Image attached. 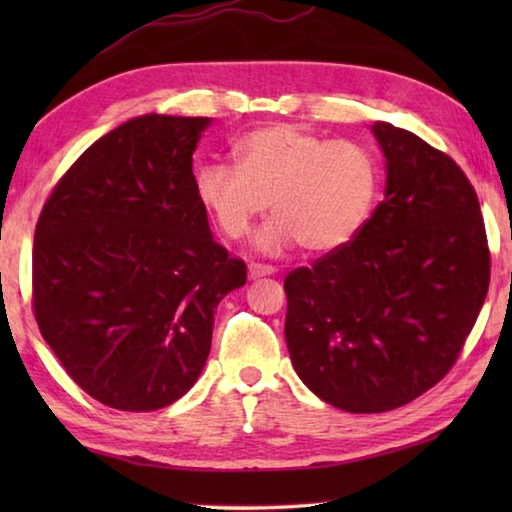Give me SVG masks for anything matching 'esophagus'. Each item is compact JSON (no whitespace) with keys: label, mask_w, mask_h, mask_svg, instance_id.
<instances>
[{"label":"esophagus","mask_w":512,"mask_h":512,"mask_svg":"<svg viewBox=\"0 0 512 512\" xmlns=\"http://www.w3.org/2000/svg\"><path fill=\"white\" fill-rule=\"evenodd\" d=\"M266 275H275V268L266 266V264H250L248 266L250 280H257V277H266Z\"/></svg>","instance_id":"1"}]
</instances>
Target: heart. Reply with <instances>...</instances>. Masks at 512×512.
<instances>
[{"mask_svg": "<svg viewBox=\"0 0 512 512\" xmlns=\"http://www.w3.org/2000/svg\"><path fill=\"white\" fill-rule=\"evenodd\" d=\"M235 155L237 164L196 171V196L228 239L244 237L271 201L275 216L255 237L264 255L296 244L334 253L357 237L375 203L377 160L359 142L273 124L241 137Z\"/></svg>", "mask_w": 512, "mask_h": 512, "instance_id": "heart-1", "label": "heart"}]
</instances>
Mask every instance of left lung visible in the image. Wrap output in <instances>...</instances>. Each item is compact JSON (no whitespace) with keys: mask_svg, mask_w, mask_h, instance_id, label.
Returning <instances> with one entry per match:
<instances>
[{"mask_svg":"<svg viewBox=\"0 0 512 512\" xmlns=\"http://www.w3.org/2000/svg\"><path fill=\"white\" fill-rule=\"evenodd\" d=\"M386 192L350 244L284 280V339L298 377L350 413L409 404L463 350L490 284L479 198L418 135L372 126Z\"/></svg>","mask_w":512,"mask_h":512,"instance_id":"8db88e82","label":"left lung"}]
</instances>
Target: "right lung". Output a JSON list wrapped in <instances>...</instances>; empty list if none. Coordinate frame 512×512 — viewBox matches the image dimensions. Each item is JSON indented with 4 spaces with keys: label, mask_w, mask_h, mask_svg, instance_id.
<instances>
[{
    "label": "right lung",
    "mask_w": 512,
    "mask_h": 512,
    "mask_svg": "<svg viewBox=\"0 0 512 512\" xmlns=\"http://www.w3.org/2000/svg\"><path fill=\"white\" fill-rule=\"evenodd\" d=\"M210 117L142 115L94 142L42 207L33 311L67 375L119 411L196 384L246 264L212 237L192 155Z\"/></svg>",
    "instance_id": "1"
}]
</instances>
